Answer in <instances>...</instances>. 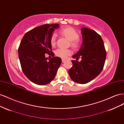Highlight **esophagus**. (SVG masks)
<instances>
[{"mask_svg": "<svg viewBox=\"0 0 124 124\" xmlns=\"http://www.w3.org/2000/svg\"><path fill=\"white\" fill-rule=\"evenodd\" d=\"M66 62V60L63 59H62V62Z\"/></svg>", "mask_w": 124, "mask_h": 124, "instance_id": "1", "label": "esophagus"}]
</instances>
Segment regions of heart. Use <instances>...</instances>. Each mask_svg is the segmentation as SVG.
Listing matches in <instances>:
<instances>
[{"label": "heart", "mask_w": 124, "mask_h": 124, "mask_svg": "<svg viewBox=\"0 0 124 124\" xmlns=\"http://www.w3.org/2000/svg\"><path fill=\"white\" fill-rule=\"evenodd\" d=\"M60 33L65 36L67 39L70 41V45L74 49H77L79 46V42L78 39L79 38V35L76 29L72 27H68L62 29L60 31ZM56 35L55 32L52 33L50 37V42L52 46H55L56 43ZM72 52L70 49H63L58 48L55 51V55L58 57L62 59H66L68 56L72 54Z\"/></svg>", "instance_id": "1"}]
</instances>
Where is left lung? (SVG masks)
<instances>
[{
    "label": "left lung",
    "mask_w": 124,
    "mask_h": 124,
    "mask_svg": "<svg viewBox=\"0 0 124 124\" xmlns=\"http://www.w3.org/2000/svg\"><path fill=\"white\" fill-rule=\"evenodd\" d=\"M83 43L80 50L73 56L72 67L68 73L71 80L80 84H86L97 77L102 71L107 52L103 40L95 31L81 29ZM81 57V61H78Z\"/></svg>",
    "instance_id": "1"
}]
</instances>
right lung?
Wrapping results in <instances>:
<instances>
[{"label":"right lung","instance_id":"1","mask_svg":"<svg viewBox=\"0 0 124 124\" xmlns=\"http://www.w3.org/2000/svg\"><path fill=\"white\" fill-rule=\"evenodd\" d=\"M59 25L45 24L26 32L18 48V57L23 73L33 83L46 85L53 80L62 62V59L54 57L50 42V37ZM47 53L53 58L45 57Z\"/></svg>","mask_w":124,"mask_h":124}]
</instances>
